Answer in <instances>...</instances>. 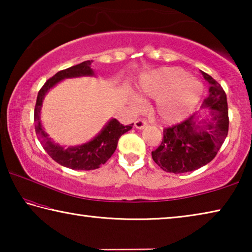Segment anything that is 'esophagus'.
Returning <instances> with one entry per match:
<instances>
[{"label": "esophagus", "mask_w": 252, "mask_h": 252, "mask_svg": "<svg viewBox=\"0 0 252 252\" xmlns=\"http://www.w3.org/2000/svg\"><path fill=\"white\" fill-rule=\"evenodd\" d=\"M134 126L136 127V129L142 130V129H144V127L147 126V121L146 120H142V119H139V120H136L134 122Z\"/></svg>", "instance_id": "esophagus-1"}]
</instances>
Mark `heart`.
<instances>
[{
	"label": "heart",
	"mask_w": 252,
	"mask_h": 252,
	"mask_svg": "<svg viewBox=\"0 0 252 252\" xmlns=\"http://www.w3.org/2000/svg\"><path fill=\"white\" fill-rule=\"evenodd\" d=\"M139 92L144 99H156L155 114L162 123L174 125L192 112L202 94L199 81L180 67H162L143 75ZM136 105L142 103L135 96Z\"/></svg>",
	"instance_id": "obj_1"
}]
</instances>
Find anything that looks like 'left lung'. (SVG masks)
<instances>
[{"label": "left lung", "mask_w": 252, "mask_h": 252, "mask_svg": "<svg viewBox=\"0 0 252 252\" xmlns=\"http://www.w3.org/2000/svg\"><path fill=\"white\" fill-rule=\"evenodd\" d=\"M210 85L202 108L210 109L211 119L198 121L197 114L176 126L165 127L152 159L167 172L185 173L203 167L215 159L228 135L229 117L227 95L221 85L202 72Z\"/></svg>", "instance_id": "obj_1"}]
</instances>
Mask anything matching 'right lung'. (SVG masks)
I'll use <instances>...</instances> for the list:
<instances>
[{
  "mask_svg": "<svg viewBox=\"0 0 252 252\" xmlns=\"http://www.w3.org/2000/svg\"><path fill=\"white\" fill-rule=\"evenodd\" d=\"M91 61H84L80 64L67 67L65 70L58 72L52 78L44 83L37 93L36 104L34 109V126L35 133L39 138L42 147L48 152L52 159L63 167L73 170H94L100 168L108 161L116 151L118 141L122 134L132 129V126H123L117 119H111L103 129L91 141L76 147H69L64 149L54 143L49 134L42 127L41 123V108L44 96L50 89H52L60 81L69 78H79V76L94 75V71L91 69Z\"/></svg>",
  "mask_w": 252,
  "mask_h": 252,
  "instance_id": "1",
  "label": "right lung"
}]
</instances>
